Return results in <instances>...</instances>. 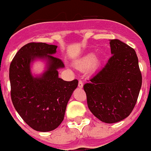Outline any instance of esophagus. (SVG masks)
I'll return each instance as SVG.
<instances>
[{
    "label": "esophagus",
    "instance_id": "34e87169",
    "mask_svg": "<svg viewBox=\"0 0 151 151\" xmlns=\"http://www.w3.org/2000/svg\"><path fill=\"white\" fill-rule=\"evenodd\" d=\"M78 88H83V82L81 80H79V82H78Z\"/></svg>",
    "mask_w": 151,
    "mask_h": 151
}]
</instances>
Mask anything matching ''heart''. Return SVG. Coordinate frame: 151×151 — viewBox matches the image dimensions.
<instances>
[{
  "mask_svg": "<svg viewBox=\"0 0 151 151\" xmlns=\"http://www.w3.org/2000/svg\"><path fill=\"white\" fill-rule=\"evenodd\" d=\"M97 61H96L95 56L93 54H89L79 60L77 63L76 66L79 69L85 70L91 67L93 65H95Z\"/></svg>",
  "mask_w": 151,
  "mask_h": 151,
  "instance_id": "b5f03b06",
  "label": "heart"
}]
</instances>
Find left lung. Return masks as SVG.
Wrapping results in <instances>:
<instances>
[{"label": "left lung", "mask_w": 151, "mask_h": 151, "mask_svg": "<svg viewBox=\"0 0 151 151\" xmlns=\"http://www.w3.org/2000/svg\"><path fill=\"white\" fill-rule=\"evenodd\" d=\"M112 57L84 85L90 111L106 123L130 115L139 95L142 76L135 50L118 39L110 41Z\"/></svg>", "instance_id": "obj_1"}]
</instances>
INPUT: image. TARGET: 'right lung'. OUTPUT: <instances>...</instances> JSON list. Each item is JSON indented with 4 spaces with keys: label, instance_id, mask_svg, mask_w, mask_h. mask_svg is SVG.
Here are the masks:
<instances>
[{
    "label": "right lung",
    "instance_id": "add662e5",
    "mask_svg": "<svg viewBox=\"0 0 151 151\" xmlns=\"http://www.w3.org/2000/svg\"><path fill=\"white\" fill-rule=\"evenodd\" d=\"M57 46L32 42L19 49L10 66V94L17 113L26 124L38 132L54 130L64 119L68 101L78 80L66 82L58 76L63 61L54 57ZM37 59L47 62L46 70L35 77L30 63Z\"/></svg>",
    "mask_w": 151,
    "mask_h": 151
}]
</instances>
